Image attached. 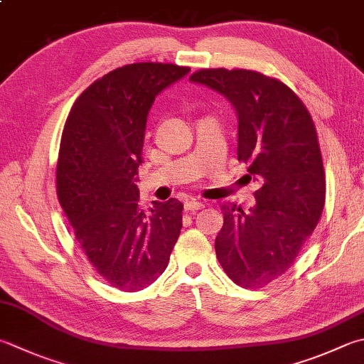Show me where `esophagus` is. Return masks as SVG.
I'll list each match as a JSON object with an SVG mask.
<instances>
[{"label": "esophagus", "instance_id": "1", "mask_svg": "<svg viewBox=\"0 0 364 364\" xmlns=\"http://www.w3.org/2000/svg\"><path fill=\"white\" fill-rule=\"evenodd\" d=\"M183 208H185V210H190V212H196V210H200V209H203L204 208V204L201 203V201H187L183 204Z\"/></svg>", "mask_w": 364, "mask_h": 364}]
</instances>
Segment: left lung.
<instances>
[{"instance_id": "8db88e82", "label": "left lung", "mask_w": 364, "mask_h": 364, "mask_svg": "<svg viewBox=\"0 0 364 364\" xmlns=\"http://www.w3.org/2000/svg\"><path fill=\"white\" fill-rule=\"evenodd\" d=\"M190 80L222 93L237 114V160L262 181L257 204H222L215 253L232 282L262 289L290 269L325 205L317 129L290 87L258 71L210 68Z\"/></svg>"}]
</instances>
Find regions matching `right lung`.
<instances>
[{
    "instance_id": "right-lung-1",
    "label": "right lung",
    "mask_w": 364,
    "mask_h": 364,
    "mask_svg": "<svg viewBox=\"0 0 364 364\" xmlns=\"http://www.w3.org/2000/svg\"><path fill=\"white\" fill-rule=\"evenodd\" d=\"M188 66L133 63L82 92L68 115L57 163V196L75 241L100 276L139 291L166 269L182 228L181 201L139 204L136 174L155 97Z\"/></svg>"
}]
</instances>
